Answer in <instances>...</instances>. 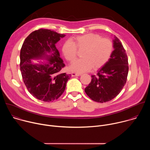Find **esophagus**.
Listing matches in <instances>:
<instances>
[{
  "mask_svg": "<svg viewBox=\"0 0 150 150\" xmlns=\"http://www.w3.org/2000/svg\"><path fill=\"white\" fill-rule=\"evenodd\" d=\"M71 75H72V76H80V75H81L80 74H76V73H75V72H72V73L71 74Z\"/></svg>",
  "mask_w": 150,
  "mask_h": 150,
  "instance_id": "1",
  "label": "esophagus"
}]
</instances>
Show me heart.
<instances>
[{
  "label": "heart",
  "mask_w": 150,
  "mask_h": 150,
  "mask_svg": "<svg viewBox=\"0 0 150 150\" xmlns=\"http://www.w3.org/2000/svg\"><path fill=\"white\" fill-rule=\"evenodd\" d=\"M77 49L84 50L82 59L73 62L70 69L81 74L89 71L92 67L97 69L105 65L112 54L113 45L109 38L90 33L74 37L72 41H67L62 47V53L65 59L71 62L77 56Z\"/></svg>",
  "instance_id": "b5f03b06"
}]
</instances>
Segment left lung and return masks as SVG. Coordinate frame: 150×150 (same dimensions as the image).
Masks as SVG:
<instances>
[{
    "label": "left lung",
    "instance_id": "8db88e82",
    "mask_svg": "<svg viewBox=\"0 0 150 150\" xmlns=\"http://www.w3.org/2000/svg\"><path fill=\"white\" fill-rule=\"evenodd\" d=\"M112 54L97 75H91V81L85 92L93 101L105 103L116 97L126 82L128 59L119 39L115 36Z\"/></svg>",
    "mask_w": 150,
    "mask_h": 150
}]
</instances>
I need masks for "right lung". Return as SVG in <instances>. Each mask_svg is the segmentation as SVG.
I'll use <instances>...</instances> for the list:
<instances>
[{"label": "right lung", "instance_id": "obj_1", "mask_svg": "<svg viewBox=\"0 0 150 150\" xmlns=\"http://www.w3.org/2000/svg\"><path fill=\"white\" fill-rule=\"evenodd\" d=\"M65 36L56 31L40 28L25 40L20 52V70L25 86L35 98L45 102L57 100L65 91L71 74L60 73L65 67L56 43ZM50 52L47 56L46 53ZM46 57L50 60L43 65H33L32 58Z\"/></svg>", "mask_w": 150, "mask_h": 150}]
</instances>
